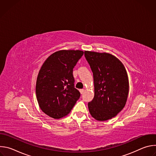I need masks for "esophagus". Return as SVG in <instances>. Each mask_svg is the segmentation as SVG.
Segmentation results:
<instances>
[{
	"label": "esophagus",
	"instance_id": "obj_1",
	"mask_svg": "<svg viewBox=\"0 0 156 156\" xmlns=\"http://www.w3.org/2000/svg\"><path fill=\"white\" fill-rule=\"evenodd\" d=\"M80 93L81 94H83L84 93V89H81V90H80Z\"/></svg>",
	"mask_w": 156,
	"mask_h": 156
}]
</instances>
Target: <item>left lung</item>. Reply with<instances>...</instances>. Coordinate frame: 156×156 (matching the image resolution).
<instances>
[{"label": "left lung", "instance_id": "obj_1", "mask_svg": "<svg viewBox=\"0 0 156 156\" xmlns=\"http://www.w3.org/2000/svg\"><path fill=\"white\" fill-rule=\"evenodd\" d=\"M93 73L94 96L88 102L91 116L105 121L115 117L125 105L129 91L126 69L121 61L108 53L84 51Z\"/></svg>", "mask_w": 156, "mask_h": 156}]
</instances>
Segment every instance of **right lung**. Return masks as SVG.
Masks as SVG:
<instances>
[{"label":"right lung","instance_id":"right-lung-1","mask_svg":"<svg viewBox=\"0 0 156 156\" xmlns=\"http://www.w3.org/2000/svg\"><path fill=\"white\" fill-rule=\"evenodd\" d=\"M82 51L62 50L51 55L39 72L36 94L43 112L55 119L67 115L80 97L75 88L73 69Z\"/></svg>","mask_w":156,"mask_h":156}]
</instances>
